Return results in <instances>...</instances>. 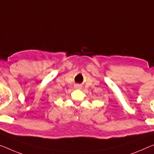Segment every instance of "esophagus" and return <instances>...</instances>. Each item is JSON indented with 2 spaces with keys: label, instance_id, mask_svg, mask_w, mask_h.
Instances as JSON below:
<instances>
[{
  "label": "esophagus",
  "instance_id": "esophagus-1",
  "mask_svg": "<svg viewBox=\"0 0 154 154\" xmlns=\"http://www.w3.org/2000/svg\"><path fill=\"white\" fill-rule=\"evenodd\" d=\"M74 87L75 89H80L82 87V85H79V84H75L74 85Z\"/></svg>",
  "mask_w": 154,
  "mask_h": 154
}]
</instances>
